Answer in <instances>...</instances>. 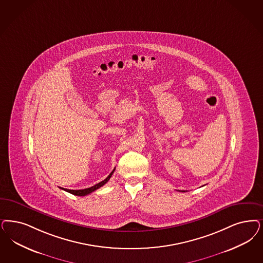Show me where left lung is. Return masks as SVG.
<instances>
[{
  "label": "left lung",
  "mask_w": 263,
  "mask_h": 263,
  "mask_svg": "<svg viewBox=\"0 0 263 263\" xmlns=\"http://www.w3.org/2000/svg\"><path fill=\"white\" fill-rule=\"evenodd\" d=\"M183 192H184V191H183Z\"/></svg>",
  "instance_id": "left-lung-1"
}]
</instances>
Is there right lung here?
<instances>
[{"instance_id": "obj_1", "label": "right lung", "mask_w": 263, "mask_h": 263, "mask_svg": "<svg viewBox=\"0 0 263 263\" xmlns=\"http://www.w3.org/2000/svg\"><path fill=\"white\" fill-rule=\"evenodd\" d=\"M115 170H116V169H114V170L111 171V173L109 174V176H108L104 181H102L101 182H99V183H97V184H95V185H93V186H91V187H88V189H85V190H80V191L67 190V189H62V187H60V189H62L63 191H67V192H69V193H72L73 195H77V196H85V195L89 194L91 192H93V191L98 190V189H100L101 186H103L106 182H108L109 179H110V177H111V175H112L114 172H115Z\"/></svg>"}]
</instances>
